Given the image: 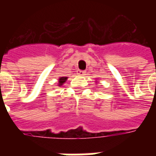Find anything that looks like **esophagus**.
I'll return each mask as SVG.
<instances>
[{
  "instance_id": "obj_1",
  "label": "esophagus",
  "mask_w": 156,
  "mask_h": 156,
  "mask_svg": "<svg viewBox=\"0 0 156 156\" xmlns=\"http://www.w3.org/2000/svg\"><path fill=\"white\" fill-rule=\"evenodd\" d=\"M78 74L79 75V76H84V75H86V72L81 71V70H78Z\"/></svg>"
}]
</instances>
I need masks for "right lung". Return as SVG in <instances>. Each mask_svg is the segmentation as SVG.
<instances>
[{"label":"right lung","mask_w":156,"mask_h":156,"mask_svg":"<svg viewBox=\"0 0 156 156\" xmlns=\"http://www.w3.org/2000/svg\"><path fill=\"white\" fill-rule=\"evenodd\" d=\"M68 77H60L58 78V86H62V84H64V83L67 81Z\"/></svg>","instance_id":"1"}]
</instances>
